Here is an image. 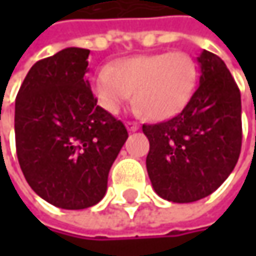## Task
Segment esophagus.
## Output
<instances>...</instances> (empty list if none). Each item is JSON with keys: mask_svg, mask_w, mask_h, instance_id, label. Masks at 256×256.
Instances as JSON below:
<instances>
[{"mask_svg": "<svg viewBox=\"0 0 256 256\" xmlns=\"http://www.w3.org/2000/svg\"><path fill=\"white\" fill-rule=\"evenodd\" d=\"M126 130H128L130 132H135V131L140 130V125L136 122H126Z\"/></svg>", "mask_w": 256, "mask_h": 256, "instance_id": "1", "label": "esophagus"}]
</instances>
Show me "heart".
I'll list each match as a JSON object with an SVG mask.
<instances>
[{"label": "heart", "instance_id": "heart-1", "mask_svg": "<svg viewBox=\"0 0 256 256\" xmlns=\"http://www.w3.org/2000/svg\"><path fill=\"white\" fill-rule=\"evenodd\" d=\"M196 78V64L186 52L136 55L101 68L95 75L94 94L106 112L116 114L135 92L148 118L165 121L190 102Z\"/></svg>", "mask_w": 256, "mask_h": 256}]
</instances>
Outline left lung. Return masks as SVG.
I'll list each match as a JSON object with an SVG mask.
<instances>
[{
	"instance_id": "obj_1",
	"label": "left lung",
	"mask_w": 256,
	"mask_h": 256,
	"mask_svg": "<svg viewBox=\"0 0 256 256\" xmlns=\"http://www.w3.org/2000/svg\"><path fill=\"white\" fill-rule=\"evenodd\" d=\"M196 61L200 85L182 112L165 122L142 125L154 191L176 204L216 191L241 152V92L220 56L204 50Z\"/></svg>"
}]
</instances>
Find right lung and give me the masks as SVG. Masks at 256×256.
I'll list each match as a JSON object with an SVG mask.
<instances>
[{"mask_svg":"<svg viewBox=\"0 0 256 256\" xmlns=\"http://www.w3.org/2000/svg\"><path fill=\"white\" fill-rule=\"evenodd\" d=\"M90 50L70 46L35 62L15 100V145L25 180L62 210L101 201L128 138L100 105L86 78Z\"/></svg>","mask_w":256,"mask_h":256,"instance_id":"1","label":"right lung"}]
</instances>
